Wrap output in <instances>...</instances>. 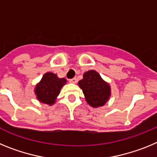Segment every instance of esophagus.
Segmentation results:
<instances>
[{"label": "esophagus", "instance_id": "1", "mask_svg": "<svg viewBox=\"0 0 157 157\" xmlns=\"http://www.w3.org/2000/svg\"><path fill=\"white\" fill-rule=\"evenodd\" d=\"M69 82H70L71 83H76L77 82V78H73L71 79H69Z\"/></svg>", "mask_w": 157, "mask_h": 157}]
</instances>
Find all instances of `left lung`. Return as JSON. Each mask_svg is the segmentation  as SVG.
I'll return each instance as SVG.
<instances>
[{
	"mask_svg": "<svg viewBox=\"0 0 157 157\" xmlns=\"http://www.w3.org/2000/svg\"><path fill=\"white\" fill-rule=\"evenodd\" d=\"M80 88L85 95L86 101L90 106H103L110 97V86L95 71H89L78 82Z\"/></svg>",
	"mask_w": 157,
	"mask_h": 157,
	"instance_id": "obj_1",
	"label": "left lung"
}]
</instances>
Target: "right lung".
Masks as SVG:
<instances>
[{
	"instance_id": "add662e5",
	"label": "right lung",
	"mask_w": 157,
	"mask_h": 157,
	"mask_svg": "<svg viewBox=\"0 0 157 157\" xmlns=\"http://www.w3.org/2000/svg\"><path fill=\"white\" fill-rule=\"evenodd\" d=\"M65 83V78H59L56 74L47 72L35 88L37 99L42 103L52 105Z\"/></svg>"
}]
</instances>
